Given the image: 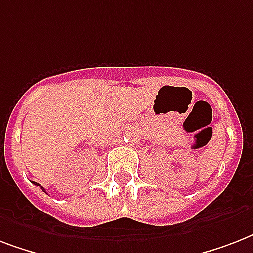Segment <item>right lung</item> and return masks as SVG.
<instances>
[{
    "instance_id": "obj_1",
    "label": "right lung",
    "mask_w": 253,
    "mask_h": 253,
    "mask_svg": "<svg viewBox=\"0 0 253 253\" xmlns=\"http://www.w3.org/2000/svg\"><path fill=\"white\" fill-rule=\"evenodd\" d=\"M34 184H35V185H38V186H41V185H39V184H37V182H34ZM41 188H42V190H43V192H45V189L43 188V186H41Z\"/></svg>"
}]
</instances>
